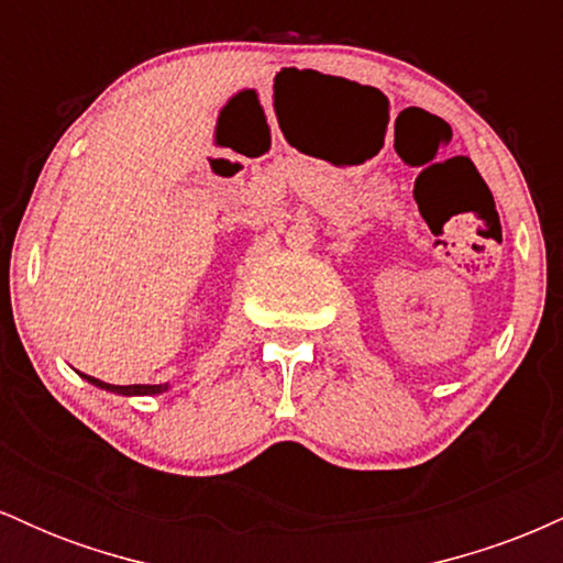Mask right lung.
I'll return each instance as SVG.
<instances>
[{"label": "right lung", "mask_w": 563, "mask_h": 563, "mask_svg": "<svg viewBox=\"0 0 563 563\" xmlns=\"http://www.w3.org/2000/svg\"><path fill=\"white\" fill-rule=\"evenodd\" d=\"M84 376V373H81ZM89 380V384H95V386H100V389H106V391H113V394H124V397H151V394H161V391H166L169 389V384H132V386H113V384H106V380H100V378H95V376H84Z\"/></svg>", "instance_id": "right-lung-1"}]
</instances>
